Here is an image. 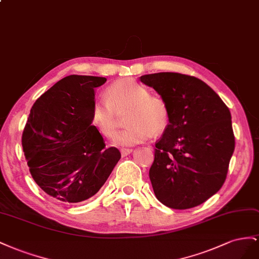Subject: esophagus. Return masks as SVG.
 <instances>
[{
    "label": "esophagus",
    "instance_id": "1",
    "mask_svg": "<svg viewBox=\"0 0 259 259\" xmlns=\"http://www.w3.org/2000/svg\"><path fill=\"white\" fill-rule=\"evenodd\" d=\"M120 153H121V156H127V155L132 153V149H121Z\"/></svg>",
    "mask_w": 259,
    "mask_h": 259
}]
</instances>
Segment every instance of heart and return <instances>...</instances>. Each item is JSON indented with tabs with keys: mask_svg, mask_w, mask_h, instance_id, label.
<instances>
[{
	"mask_svg": "<svg viewBox=\"0 0 259 259\" xmlns=\"http://www.w3.org/2000/svg\"><path fill=\"white\" fill-rule=\"evenodd\" d=\"M106 94L107 100L97 99L91 109L92 123L103 136L114 137L118 129L117 113L129 109L125 117L128 125L115 137V144L135 145L167 129L170 120L167 103L151 95L142 83L132 79L117 81L107 88Z\"/></svg>",
	"mask_w": 259,
	"mask_h": 259,
	"instance_id": "1",
	"label": "heart"
}]
</instances>
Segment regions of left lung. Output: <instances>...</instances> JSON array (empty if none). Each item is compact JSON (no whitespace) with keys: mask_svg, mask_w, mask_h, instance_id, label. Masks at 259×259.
I'll list each match as a JSON object with an SVG mask.
<instances>
[{"mask_svg":"<svg viewBox=\"0 0 259 259\" xmlns=\"http://www.w3.org/2000/svg\"><path fill=\"white\" fill-rule=\"evenodd\" d=\"M164 100L170 120L155 143L150 179L157 199L174 209L201 205L227 178L234 151L231 114L204 81L178 72L140 77Z\"/></svg>","mask_w":259,"mask_h":259,"instance_id":"8db88e82","label":"left lung"}]
</instances>
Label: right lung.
<instances>
[{
    "label": "right lung",
    "mask_w": 259,
    "mask_h": 259,
    "mask_svg": "<svg viewBox=\"0 0 259 259\" xmlns=\"http://www.w3.org/2000/svg\"><path fill=\"white\" fill-rule=\"evenodd\" d=\"M106 78L71 75L35 101L21 144L35 183L57 201L79 203L97 194L121 155L106 149L92 125L94 89Z\"/></svg>",
    "instance_id": "obj_1"
}]
</instances>
